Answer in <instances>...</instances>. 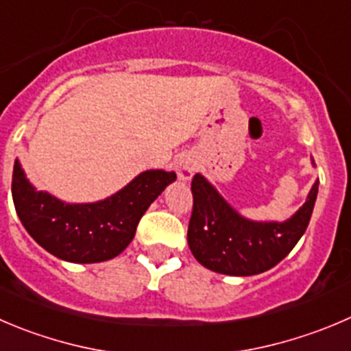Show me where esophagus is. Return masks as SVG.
I'll return each mask as SVG.
<instances>
[{
    "label": "esophagus",
    "mask_w": 351,
    "mask_h": 351,
    "mask_svg": "<svg viewBox=\"0 0 351 351\" xmlns=\"http://www.w3.org/2000/svg\"><path fill=\"white\" fill-rule=\"evenodd\" d=\"M193 173H195V165H193L191 162H188V160H182V162H179V165H178L179 179H182V181H188V179L193 178Z\"/></svg>",
    "instance_id": "1"
}]
</instances>
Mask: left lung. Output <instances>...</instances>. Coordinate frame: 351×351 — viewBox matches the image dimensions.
I'll return each instance as SVG.
<instances>
[{"mask_svg": "<svg viewBox=\"0 0 351 351\" xmlns=\"http://www.w3.org/2000/svg\"><path fill=\"white\" fill-rule=\"evenodd\" d=\"M319 181L302 208L286 222H253L239 215L203 176L191 181L193 212L188 243L206 269L226 276H255L278 265L293 248L312 217Z\"/></svg>", "mask_w": 351, "mask_h": 351, "instance_id": "8db88e82", "label": "left lung"}]
</instances>
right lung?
Returning a JSON list of instances; mask_svg holds the SVG:
<instances>
[{
    "label": "right lung",
    "mask_w": 351,
    "mask_h": 351,
    "mask_svg": "<svg viewBox=\"0 0 351 351\" xmlns=\"http://www.w3.org/2000/svg\"><path fill=\"white\" fill-rule=\"evenodd\" d=\"M172 181L173 172L146 170L103 202L70 205L36 191L16 160L12 196L25 231L46 252L66 262L95 263L128 248L141 217Z\"/></svg>",
    "instance_id": "add662e5"
}]
</instances>
